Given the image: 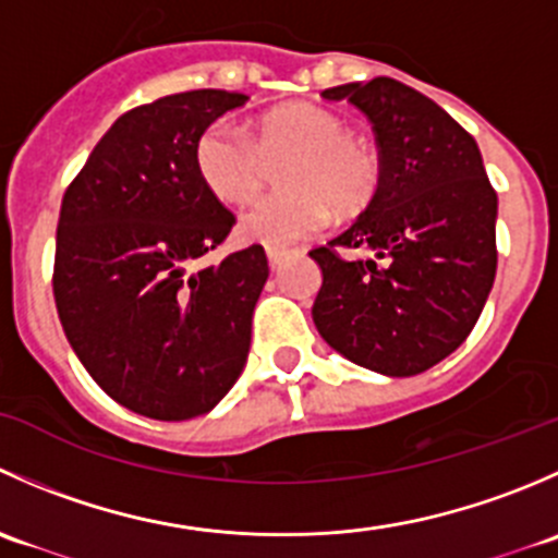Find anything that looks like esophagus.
<instances>
[{
    "instance_id": "obj_1",
    "label": "esophagus",
    "mask_w": 558,
    "mask_h": 558,
    "mask_svg": "<svg viewBox=\"0 0 558 558\" xmlns=\"http://www.w3.org/2000/svg\"><path fill=\"white\" fill-rule=\"evenodd\" d=\"M267 258H269V267L278 269L280 264H283L286 258V251H275V247H267Z\"/></svg>"
}]
</instances>
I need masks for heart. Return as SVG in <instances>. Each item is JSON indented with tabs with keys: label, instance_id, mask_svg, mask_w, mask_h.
I'll return each mask as SVG.
<instances>
[{
	"label": "heart",
	"instance_id": "heart-1",
	"mask_svg": "<svg viewBox=\"0 0 558 558\" xmlns=\"http://www.w3.org/2000/svg\"><path fill=\"white\" fill-rule=\"evenodd\" d=\"M280 154L300 156L286 172L291 191L245 207L238 227L245 243L289 251L329 223L331 205L353 210L378 185V154L351 137L337 112L305 102L267 112L256 137L234 121L213 123L196 145V167L213 196L240 205L262 185L264 156Z\"/></svg>",
	"mask_w": 558,
	"mask_h": 558
}]
</instances>
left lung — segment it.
Instances as JSON below:
<instances>
[{"label": "left lung", "mask_w": 558, "mask_h": 558, "mask_svg": "<svg viewBox=\"0 0 558 558\" xmlns=\"http://www.w3.org/2000/svg\"><path fill=\"white\" fill-rule=\"evenodd\" d=\"M373 123L380 178L356 221L315 247L313 320L348 362L388 378L435 367L466 340L497 275V194L475 137L415 88L375 77L320 94ZM335 246H369L342 259Z\"/></svg>", "instance_id": "obj_1"}]
</instances>
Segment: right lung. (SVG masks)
<instances>
[{"instance_id":"1","label":"right lung","mask_w":558,"mask_h":558,"mask_svg":"<svg viewBox=\"0 0 558 558\" xmlns=\"http://www.w3.org/2000/svg\"><path fill=\"white\" fill-rule=\"evenodd\" d=\"M247 94L199 88L118 118L61 199L53 296L99 388L156 421L205 415L238 384L267 283L262 245L191 264L232 232L196 145Z\"/></svg>"}]
</instances>
